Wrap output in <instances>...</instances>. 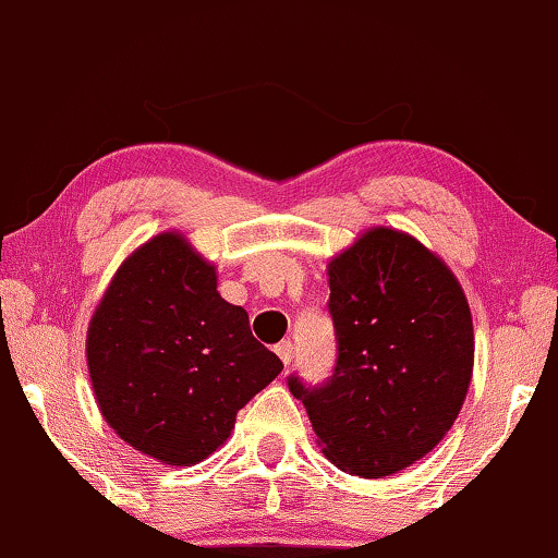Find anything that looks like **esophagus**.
<instances>
[{"label":"esophagus","mask_w":558,"mask_h":558,"mask_svg":"<svg viewBox=\"0 0 558 558\" xmlns=\"http://www.w3.org/2000/svg\"><path fill=\"white\" fill-rule=\"evenodd\" d=\"M276 354H278V359L282 361V364H290V359H293V343L290 341H280L278 347H276Z\"/></svg>","instance_id":"esophagus-1"}]
</instances>
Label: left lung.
<instances>
[{
  "instance_id": "1",
  "label": "left lung",
  "mask_w": 558,
  "mask_h": 558,
  "mask_svg": "<svg viewBox=\"0 0 558 558\" xmlns=\"http://www.w3.org/2000/svg\"><path fill=\"white\" fill-rule=\"evenodd\" d=\"M339 361L324 387H288L343 473L387 477L450 433L473 379V316L460 280L417 238L372 227L328 260Z\"/></svg>"
}]
</instances>
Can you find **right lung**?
<instances>
[{
  "label": "right lung",
  "mask_w": 558,
  "mask_h": 558,
  "mask_svg": "<svg viewBox=\"0 0 558 558\" xmlns=\"http://www.w3.org/2000/svg\"><path fill=\"white\" fill-rule=\"evenodd\" d=\"M85 359L108 427L169 468L219 450L242 407L282 372L247 311L217 293V265L177 230L154 234L116 270Z\"/></svg>",
  "instance_id": "add662e5"
}]
</instances>
